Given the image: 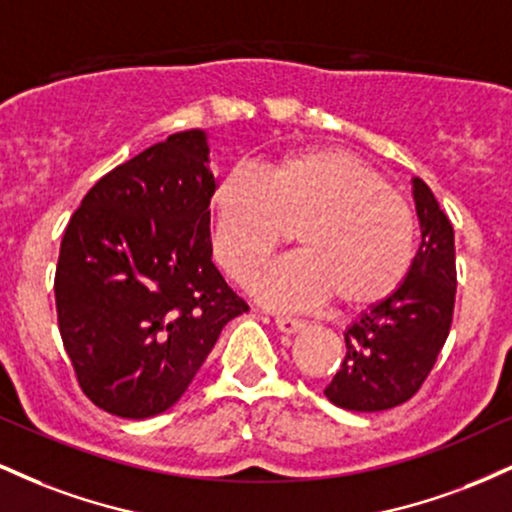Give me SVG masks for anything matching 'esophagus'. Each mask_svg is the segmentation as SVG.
<instances>
[{"mask_svg": "<svg viewBox=\"0 0 512 512\" xmlns=\"http://www.w3.org/2000/svg\"><path fill=\"white\" fill-rule=\"evenodd\" d=\"M274 325L279 327L281 332H286V334H293V332L303 330V325H305V322L301 320V317H291V315H276V317H274Z\"/></svg>", "mask_w": 512, "mask_h": 512, "instance_id": "obj_1", "label": "esophagus"}]
</instances>
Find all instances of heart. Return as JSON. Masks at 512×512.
<instances>
[{"mask_svg":"<svg viewBox=\"0 0 512 512\" xmlns=\"http://www.w3.org/2000/svg\"><path fill=\"white\" fill-rule=\"evenodd\" d=\"M214 255L248 284L286 243L296 255L276 262L255 291L274 305H310L337 296L344 308L383 303L416 260L414 211L378 170L339 149H303L260 168H233L209 199Z\"/></svg>","mask_w":512,"mask_h":512,"instance_id":"heart-1","label":"heart"}]
</instances>
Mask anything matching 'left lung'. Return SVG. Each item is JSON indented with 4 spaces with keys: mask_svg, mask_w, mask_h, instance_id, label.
I'll return each mask as SVG.
<instances>
[{
    "mask_svg": "<svg viewBox=\"0 0 512 512\" xmlns=\"http://www.w3.org/2000/svg\"><path fill=\"white\" fill-rule=\"evenodd\" d=\"M421 245L414 267L383 303L344 332L346 356L325 395L349 411H383L421 390L450 334L455 310V231L431 187L411 180Z\"/></svg>",
    "mask_w": 512,
    "mask_h": 512,
    "instance_id": "left-lung-1",
    "label": "left lung"
}]
</instances>
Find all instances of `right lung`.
Masks as SVG:
<instances>
[{
	"label": "right lung",
	"instance_id": "add662e5",
	"mask_svg": "<svg viewBox=\"0 0 512 512\" xmlns=\"http://www.w3.org/2000/svg\"><path fill=\"white\" fill-rule=\"evenodd\" d=\"M214 187L207 134L187 129L103 175L67 223L57 322L81 390L108 414L173 407L248 310L211 262Z\"/></svg>",
	"mask_w": 512,
	"mask_h": 512
}]
</instances>
